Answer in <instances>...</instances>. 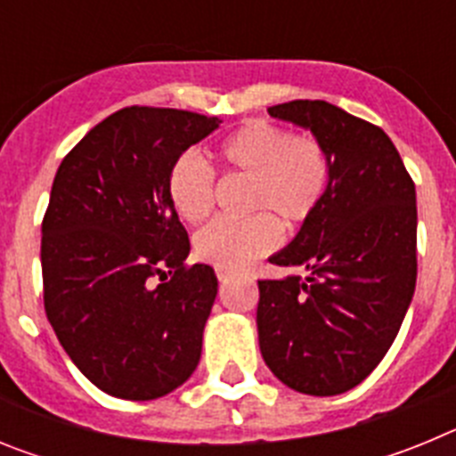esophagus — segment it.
Masks as SVG:
<instances>
[{"label": "esophagus", "instance_id": "esophagus-1", "mask_svg": "<svg viewBox=\"0 0 456 456\" xmlns=\"http://www.w3.org/2000/svg\"><path fill=\"white\" fill-rule=\"evenodd\" d=\"M216 278H219V283L224 285V283H228V281H231L232 273L225 272V269H216Z\"/></svg>", "mask_w": 456, "mask_h": 456}]
</instances>
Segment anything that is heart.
Listing matches in <instances>:
<instances>
[{
  "instance_id": "obj_1",
  "label": "heart",
  "mask_w": 456,
  "mask_h": 456,
  "mask_svg": "<svg viewBox=\"0 0 456 456\" xmlns=\"http://www.w3.org/2000/svg\"><path fill=\"white\" fill-rule=\"evenodd\" d=\"M219 162L228 175L251 178L241 221H209L193 237V251L219 269H244L278 244V228H297L315 215L331 187L333 159L320 139L292 134L269 120L256 118L221 141ZM168 200L180 219L196 224L215 205V171L203 157L184 152L167 180Z\"/></svg>"
}]
</instances>
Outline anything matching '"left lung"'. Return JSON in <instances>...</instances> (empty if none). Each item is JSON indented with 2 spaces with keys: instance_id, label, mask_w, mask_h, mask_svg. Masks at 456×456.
<instances>
[{
  "instance_id": "left-lung-1",
  "label": "left lung",
  "mask_w": 456,
  "mask_h": 456,
  "mask_svg": "<svg viewBox=\"0 0 456 456\" xmlns=\"http://www.w3.org/2000/svg\"><path fill=\"white\" fill-rule=\"evenodd\" d=\"M269 116L313 132L333 178L278 267L308 276L257 281L265 363L288 388L329 397L358 386L393 345L416 289V184L381 127L324 100H292Z\"/></svg>"
}]
</instances>
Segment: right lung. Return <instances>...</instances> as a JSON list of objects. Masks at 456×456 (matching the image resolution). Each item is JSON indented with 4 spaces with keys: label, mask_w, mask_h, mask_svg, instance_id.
<instances>
[{
    "label": "right lung",
    "mask_w": 456,
    "mask_h": 456,
    "mask_svg": "<svg viewBox=\"0 0 456 456\" xmlns=\"http://www.w3.org/2000/svg\"><path fill=\"white\" fill-rule=\"evenodd\" d=\"M216 116L125 107L63 157L43 219V299L79 372L120 400H157L200 361L216 297L168 200L171 167ZM160 283L154 285V281Z\"/></svg>",
    "instance_id": "obj_1"
}]
</instances>
